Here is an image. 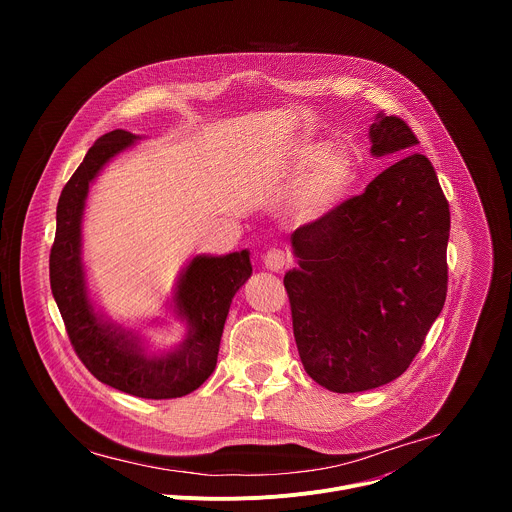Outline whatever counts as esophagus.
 <instances>
[{"label":"esophagus","mask_w":512,"mask_h":512,"mask_svg":"<svg viewBox=\"0 0 512 512\" xmlns=\"http://www.w3.org/2000/svg\"><path fill=\"white\" fill-rule=\"evenodd\" d=\"M289 265V257L287 253H283L281 249H271L267 255H265V267L271 269V271H281Z\"/></svg>","instance_id":"obj_1"}]
</instances>
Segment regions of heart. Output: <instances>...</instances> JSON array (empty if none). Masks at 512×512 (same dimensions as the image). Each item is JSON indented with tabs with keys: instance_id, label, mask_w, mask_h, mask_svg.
<instances>
[{
	"instance_id": "1",
	"label": "heart",
	"mask_w": 512,
	"mask_h": 512,
	"mask_svg": "<svg viewBox=\"0 0 512 512\" xmlns=\"http://www.w3.org/2000/svg\"><path fill=\"white\" fill-rule=\"evenodd\" d=\"M283 180L287 186L302 180L294 196V216L300 225H312L344 200L354 180V162L344 150H332L328 141H308L285 168Z\"/></svg>"
}]
</instances>
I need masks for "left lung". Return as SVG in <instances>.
Returning <instances> with one entry per match:
<instances>
[{"instance_id":"obj_1","label":"left lung","mask_w":512,"mask_h":512,"mask_svg":"<svg viewBox=\"0 0 512 512\" xmlns=\"http://www.w3.org/2000/svg\"><path fill=\"white\" fill-rule=\"evenodd\" d=\"M371 154L396 158L362 194L291 235L283 285L306 373L334 393L401 377L448 291L450 206L411 127L379 113Z\"/></svg>"}]
</instances>
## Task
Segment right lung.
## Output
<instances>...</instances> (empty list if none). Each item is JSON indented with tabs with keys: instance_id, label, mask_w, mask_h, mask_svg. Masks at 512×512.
<instances>
[{
	"instance_id": "right-lung-1",
	"label": "right lung",
	"mask_w": 512,
	"mask_h": 512,
	"mask_svg": "<svg viewBox=\"0 0 512 512\" xmlns=\"http://www.w3.org/2000/svg\"><path fill=\"white\" fill-rule=\"evenodd\" d=\"M137 139L125 129L101 135L62 188L50 249V287L70 344L93 377L135 397L176 399L196 391L212 375L231 302L253 267L247 249L221 257L196 255L182 271L172 298L188 332L162 354H148L133 330L95 312L83 265L85 200L105 164Z\"/></svg>"
}]
</instances>
